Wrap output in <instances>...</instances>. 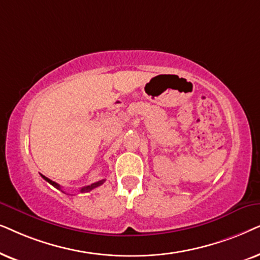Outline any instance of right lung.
<instances>
[{
	"mask_svg": "<svg viewBox=\"0 0 260 260\" xmlns=\"http://www.w3.org/2000/svg\"><path fill=\"white\" fill-rule=\"evenodd\" d=\"M41 177H43L45 181L46 182H48L50 183L51 185H53L54 188H57V189H61L60 188V185L58 184V183H55V182H53V181H51L50 178H47V177H45L44 175H41ZM103 182H105V179H102V181H99V182H96V183H92L91 185H86V186H83V188L79 190V192H88V191H90V190H92V189H95V188H98V186H100L101 184H103ZM61 191H63V190H61Z\"/></svg>",
	"mask_w": 260,
	"mask_h": 260,
	"instance_id": "right-lung-1",
	"label": "right lung"
}]
</instances>
